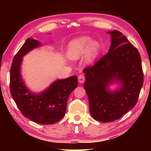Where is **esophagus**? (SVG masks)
Returning <instances> with one entry per match:
<instances>
[{
	"mask_svg": "<svg viewBox=\"0 0 151 151\" xmlns=\"http://www.w3.org/2000/svg\"><path fill=\"white\" fill-rule=\"evenodd\" d=\"M84 80H85V78H84V75H80L78 76V82H79L80 84L84 83Z\"/></svg>",
	"mask_w": 151,
	"mask_h": 151,
	"instance_id": "34e87169",
	"label": "esophagus"
}]
</instances>
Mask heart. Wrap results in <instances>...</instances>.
<instances>
[{
    "label": "heart",
    "mask_w": 151,
    "mask_h": 151,
    "mask_svg": "<svg viewBox=\"0 0 151 151\" xmlns=\"http://www.w3.org/2000/svg\"><path fill=\"white\" fill-rule=\"evenodd\" d=\"M100 49V44L91 37L82 36L70 44L69 57L71 60H78L86 54L87 60L91 61L98 55Z\"/></svg>",
    "instance_id": "1"
}]
</instances>
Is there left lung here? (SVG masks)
<instances>
[{"label":"left lung","instance_id":"obj_1","mask_svg":"<svg viewBox=\"0 0 151 151\" xmlns=\"http://www.w3.org/2000/svg\"><path fill=\"white\" fill-rule=\"evenodd\" d=\"M107 33L111 36L108 53L93 66L83 70L90 113L93 118L102 122L118 119L133 109L144 81L137 49L119 31ZM113 83L119 86L113 92L108 87Z\"/></svg>","mask_w":151,"mask_h":151}]
</instances>
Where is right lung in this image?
Masks as SVG:
<instances>
[{"mask_svg": "<svg viewBox=\"0 0 151 151\" xmlns=\"http://www.w3.org/2000/svg\"><path fill=\"white\" fill-rule=\"evenodd\" d=\"M40 45L39 41L29 38L14 56L10 70V91L24 117L40 124H51L65 116L69 95L78 86V78L73 76L55 80L39 93L31 91L20 73L22 57Z\"/></svg>", "mask_w": 151, "mask_h": 151, "instance_id": "right-lung-1", "label": "right lung"}]
</instances>
